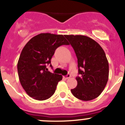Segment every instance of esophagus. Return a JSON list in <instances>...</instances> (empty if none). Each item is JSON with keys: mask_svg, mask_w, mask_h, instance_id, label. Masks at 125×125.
Segmentation results:
<instances>
[{"mask_svg": "<svg viewBox=\"0 0 125 125\" xmlns=\"http://www.w3.org/2000/svg\"><path fill=\"white\" fill-rule=\"evenodd\" d=\"M70 77H71L70 74H67L66 75H65V76H63V78L66 80V79H68L69 78H70Z\"/></svg>", "mask_w": 125, "mask_h": 125, "instance_id": "1", "label": "esophagus"}]
</instances>
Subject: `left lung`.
Masks as SVG:
<instances>
[{
  "instance_id": "obj_1",
  "label": "left lung",
  "mask_w": 125,
  "mask_h": 125,
  "mask_svg": "<svg viewBox=\"0 0 125 125\" xmlns=\"http://www.w3.org/2000/svg\"><path fill=\"white\" fill-rule=\"evenodd\" d=\"M77 58V85L71 90L77 99L93 100L100 95L109 77V64L104 51L97 42L85 36L65 35Z\"/></svg>"
}]
</instances>
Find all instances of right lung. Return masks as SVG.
<instances>
[{
    "instance_id": "1",
    "label": "right lung",
    "mask_w": 125,
    "mask_h": 125,
    "mask_svg": "<svg viewBox=\"0 0 125 125\" xmlns=\"http://www.w3.org/2000/svg\"><path fill=\"white\" fill-rule=\"evenodd\" d=\"M69 43L63 35L41 33L30 39L25 45L17 63L20 82L31 97L45 100L54 94L62 75L47 71L46 65L57 48Z\"/></svg>"
}]
</instances>
